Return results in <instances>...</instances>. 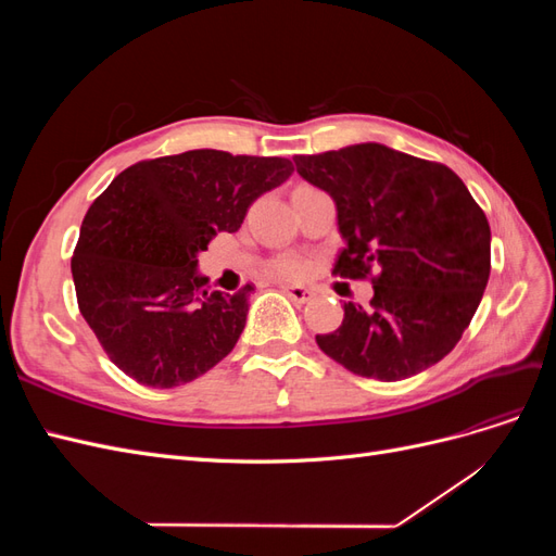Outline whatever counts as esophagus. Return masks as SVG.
<instances>
[{
  "mask_svg": "<svg viewBox=\"0 0 556 556\" xmlns=\"http://www.w3.org/2000/svg\"><path fill=\"white\" fill-rule=\"evenodd\" d=\"M282 292L288 294L292 301H296V304H306V301H311L315 296L313 290L301 288V285H282Z\"/></svg>",
  "mask_w": 556,
  "mask_h": 556,
  "instance_id": "34e87169",
  "label": "esophagus"
}]
</instances>
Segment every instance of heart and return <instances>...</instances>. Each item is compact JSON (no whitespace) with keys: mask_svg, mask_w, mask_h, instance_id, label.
<instances>
[{"mask_svg":"<svg viewBox=\"0 0 556 556\" xmlns=\"http://www.w3.org/2000/svg\"><path fill=\"white\" fill-rule=\"evenodd\" d=\"M274 271L282 278H299V276H304L306 266H304V262H299V260H282V262L276 264Z\"/></svg>","mask_w":556,"mask_h":556,"instance_id":"b5f03b06","label":"heart"}]
</instances>
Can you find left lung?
I'll list each match as a JSON object with an SVG mask.
<instances>
[{
  "mask_svg": "<svg viewBox=\"0 0 556 556\" xmlns=\"http://www.w3.org/2000/svg\"><path fill=\"white\" fill-rule=\"evenodd\" d=\"M294 164L336 204L345 248L333 274L378 271L371 306L348 301L341 327L315 336L319 350L384 382L439 364L476 315L492 268L490 223L464 180L382 143L296 155Z\"/></svg>",
  "mask_w": 556,
  "mask_h": 556,
  "instance_id": "1",
  "label": "left lung"
}]
</instances>
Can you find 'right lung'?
Returning a JSON list of instances; mask_svg holds the SVG:
<instances>
[{
    "label": "right lung",
    "instance_id": "add662e5",
    "mask_svg": "<svg viewBox=\"0 0 556 556\" xmlns=\"http://www.w3.org/2000/svg\"><path fill=\"white\" fill-rule=\"evenodd\" d=\"M292 172L282 157L201 148L134 164L94 199L72 276L80 315L121 371L169 390L229 355L252 285L211 292L197 257L217 231H239L252 201Z\"/></svg>",
    "mask_w": 556,
    "mask_h": 556
}]
</instances>
